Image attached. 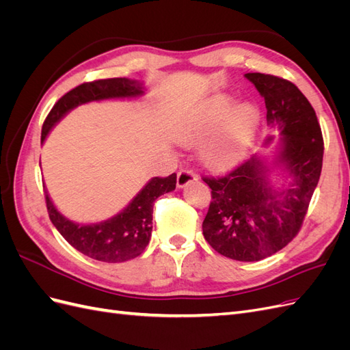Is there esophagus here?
<instances>
[{
  "instance_id": "obj_1",
  "label": "esophagus",
  "mask_w": 350,
  "mask_h": 350,
  "mask_svg": "<svg viewBox=\"0 0 350 350\" xmlns=\"http://www.w3.org/2000/svg\"><path fill=\"white\" fill-rule=\"evenodd\" d=\"M196 179H197V175H196V172L193 171V169L183 167L181 171H179L178 175H176V185L179 188H183V187H185L187 184H189L191 181H196Z\"/></svg>"
}]
</instances>
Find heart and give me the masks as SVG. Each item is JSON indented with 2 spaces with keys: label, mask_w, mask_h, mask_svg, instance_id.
<instances>
[{
  "label": "heart",
  "mask_w": 350,
  "mask_h": 350,
  "mask_svg": "<svg viewBox=\"0 0 350 350\" xmlns=\"http://www.w3.org/2000/svg\"><path fill=\"white\" fill-rule=\"evenodd\" d=\"M261 126V113L252 102L234 105L229 94L219 93L201 102L178 129V140L194 144L210 139L203 147L204 162L225 167L243 154Z\"/></svg>",
  "instance_id": "b5f03b06"
}]
</instances>
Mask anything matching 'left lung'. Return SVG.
Wrapping results in <instances>:
<instances>
[{
  "mask_svg": "<svg viewBox=\"0 0 350 350\" xmlns=\"http://www.w3.org/2000/svg\"><path fill=\"white\" fill-rule=\"evenodd\" d=\"M264 98L267 125L280 135L279 156L270 163L257 154L221 176H204L211 203L203 235L211 248L238 261H260L280 251L298 234L323 167L319 120L304 93L289 80L247 72ZM274 165L285 183L274 189Z\"/></svg>",
  "mask_w": 350,
  "mask_h": 350,
  "instance_id": "8db88e82",
  "label": "left lung"
}]
</instances>
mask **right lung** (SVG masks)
Instances as JSON below:
<instances>
[{
    "label": "right lung",
    "instance_id": "1",
    "mask_svg": "<svg viewBox=\"0 0 350 350\" xmlns=\"http://www.w3.org/2000/svg\"><path fill=\"white\" fill-rule=\"evenodd\" d=\"M142 94H144L143 84L125 77L83 83L66 93L51 109L42 126L40 143L45 142L52 126L79 105L103 99L139 98ZM175 187L176 174L166 178L154 176L118 215L90 225L74 224L62 216L48 191H45V200L51 221L71 247L93 260L124 262L139 257L144 251L152 237L154 200L174 191Z\"/></svg>",
    "mask_w": 350,
    "mask_h": 350
}]
</instances>
